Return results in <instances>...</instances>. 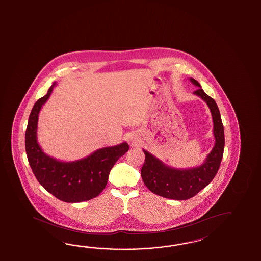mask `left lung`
<instances>
[{
    "label": "left lung",
    "mask_w": 261,
    "mask_h": 261,
    "mask_svg": "<svg viewBox=\"0 0 261 261\" xmlns=\"http://www.w3.org/2000/svg\"><path fill=\"white\" fill-rule=\"evenodd\" d=\"M190 81L199 87L194 92V94L204 100L210 108L214 125V147L201 166L185 169L171 168L143 149L145 154V161L141 170L143 182L153 194L169 199H190L198 194L214 179L223 156L224 128L219 108L214 99L203 91L199 82L193 77Z\"/></svg>",
    "instance_id": "1"
}]
</instances>
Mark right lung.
<instances>
[{"label":"right lung","mask_w":261,"mask_h":261,"mask_svg":"<svg viewBox=\"0 0 261 261\" xmlns=\"http://www.w3.org/2000/svg\"><path fill=\"white\" fill-rule=\"evenodd\" d=\"M56 85L54 82L32 108L25 135L27 156L36 179L47 192L67 203L88 201L105 189L110 170L128 152V144L124 142L98 149L86 158L71 162L59 161L44 153L37 141L39 113Z\"/></svg>","instance_id":"obj_1"}]
</instances>
